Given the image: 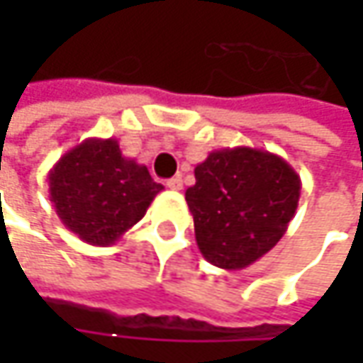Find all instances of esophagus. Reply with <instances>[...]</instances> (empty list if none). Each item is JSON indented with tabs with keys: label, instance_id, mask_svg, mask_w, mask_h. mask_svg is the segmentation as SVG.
I'll return each mask as SVG.
<instances>
[{
	"label": "esophagus",
	"instance_id": "1",
	"mask_svg": "<svg viewBox=\"0 0 363 363\" xmlns=\"http://www.w3.org/2000/svg\"><path fill=\"white\" fill-rule=\"evenodd\" d=\"M165 186L169 189H174V191H179V189L184 188V182H182V177L179 175H175V177H172V179H167L165 182Z\"/></svg>",
	"mask_w": 363,
	"mask_h": 363
}]
</instances>
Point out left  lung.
I'll return each mask as SVG.
<instances>
[{"label": "left lung", "instance_id": "8db88e82", "mask_svg": "<svg viewBox=\"0 0 363 363\" xmlns=\"http://www.w3.org/2000/svg\"><path fill=\"white\" fill-rule=\"evenodd\" d=\"M186 189L202 257L218 269L240 271L283 238L301 196L299 174L281 155L257 147L208 153Z\"/></svg>", "mask_w": 363, "mask_h": 363}]
</instances>
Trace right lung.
<instances>
[{
  "label": "right lung",
  "instance_id": "1",
  "mask_svg": "<svg viewBox=\"0 0 363 363\" xmlns=\"http://www.w3.org/2000/svg\"><path fill=\"white\" fill-rule=\"evenodd\" d=\"M161 189L145 165L123 155L113 137L84 139L48 174L50 202L58 218L92 246L117 242L145 216Z\"/></svg>",
  "mask_w": 363,
  "mask_h": 363
}]
</instances>
